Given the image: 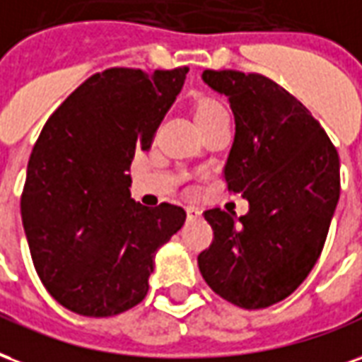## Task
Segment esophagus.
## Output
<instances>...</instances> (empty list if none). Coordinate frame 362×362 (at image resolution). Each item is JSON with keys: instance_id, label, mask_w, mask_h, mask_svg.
<instances>
[{"instance_id": "1", "label": "esophagus", "mask_w": 362, "mask_h": 362, "mask_svg": "<svg viewBox=\"0 0 362 362\" xmlns=\"http://www.w3.org/2000/svg\"><path fill=\"white\" fill-rule=\"evenodd\" d=\"M200 216H202V212H200L199 208H194V206L187 208V218H189V220H197V218H200Z\"/></svg>"}]
</instances>
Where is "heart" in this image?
I'll use <instances>...</instances> for the list:
<instances>
[{"mask_svg":"<svg viewBox=\"0 0 362 362\" xmlns=\"http://www.w3.org/2000/svg\"><path fill=\"white\" fill-rule=\"evenodd\" d=\"M223 105L218 102V100H214V98H199L197 100V104H194V123L199 125V123H204V121L212 119L214 115H218V113H223Z\"/></svg>","mask_w":362,"mask_h":362,"instance_id":"1","label":"heart"}]
</instances>
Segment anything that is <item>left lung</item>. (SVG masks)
<instances>
[{"label":"left lung","instance_id":"left-lung-1","mask_svg":"<svg viewBox=\"0 0 362 362\" xmlns=\"http://www.w3.org/2000/svg\"><path fill=\"white\" fill-rule=\"evenodd\" d=\"M202 81L235 117L223 175L249 214H204L214 241L199 255L200 274L237 307L266 308L289 297L320 257L339 200V156L307 107L270 78L204 71Z\"/></svg>","mask_w":362,"mask_h":362}]
</instances>
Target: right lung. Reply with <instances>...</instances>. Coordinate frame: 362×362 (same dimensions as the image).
I'll return each instance as SVG.
<instances>
[{"label": "right lung", "mask_w": 362, "mask_h": 362, "mask_svg": "<svg viewBox=\"0 0 362 362\" xmlns=\"http://www.w3.org/2000/svg\"><path fill=\"white\" fill-rule=\"evenodd\" d=\"M189 69H107L84 81L46 121L26 168L21 216L34 268L76 315H119L148 291L156 250L187 214L131 199L127 173L148 150Z\"/></svg>", "instance_id": "right-lung-1"}]
</instances>
